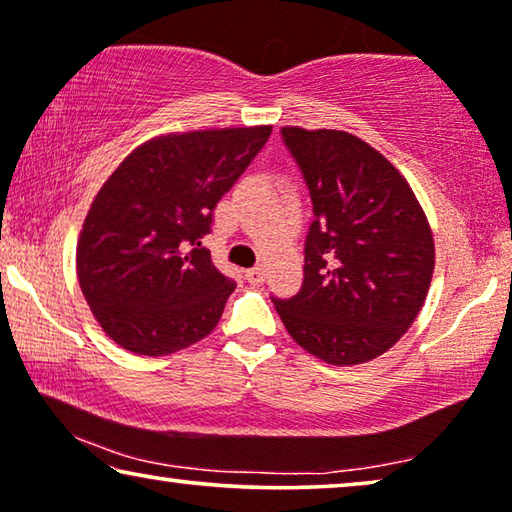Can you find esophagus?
I'll return each instance as SVG.
<instances>
[{
  "mask_svg": "<svg viewBox=\"0 0 512 512\" xmlns=\"http://www.w3.org/2000/svg\"><path fill=\"white\" fill-rule=\"evenodd\" d=\"M246 280H248L250 285L262 283V280H264V269H262V266H253V269H248L246 271Z\"/></svg>",
  "mask_w": 512,
  "mask_h": 512,
  "instance_id": "1",
  "label": "esophagus"
}]
</instances>
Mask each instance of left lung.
<instances>
[{"mask_svg": "<svg viewBox=\"0 0 512 512\" xmlns=\"http://www.w3.org/2000/svg\"><path fill=\"white\" fill-rule=\"evenodd\" d=\"M311 190L304 285L273 299L294 341L322 362L355 366L413 325L434 276V236L415 192L376 148L341 129L283 127Z\"/></svg>", "mask_w": 512, "mask_h": 512, "instance_id": "left-lung-1", "label": "left lung"}]
</instances>
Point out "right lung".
Segmentation results:
<instances>
[{"label":"right lung","mask_w":512,"mask_h":512,"mask_svg":"<svg viewBox=\"0 0 512 512\" xmlns=\"http://www.w3.org/2000/svg\"><path fill=\"white\" fill-rule=\"evenodd\" d=\"M271 125L155 136L109 176L85 215L76 273L99 327L134 355L162 357L218 325L236 283L201 239Z\"/></svg>","instance_id":"obj_1"}]
</instances>
